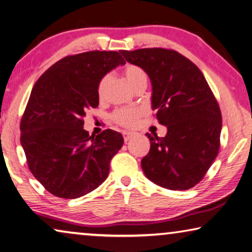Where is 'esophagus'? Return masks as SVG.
I'll return each instance as SVG.
<instances>
[{
    "label": "esophagus",
    "mask_w": 252,
    "mask_h": 252,
    "mask_svg": "<svg viewBox=\"0 0 252 252\" xmlns=\"http://www.w3.org/2000/svg\"><path fill=\"white\" fill-rule=\"evenodd\" d=\"M135 135H136V133H135V131H127V130H125V131H123V136H124V141H125V142H127V141H129V139H130V138H133Z\"/></svg>",
    "instance_id": "34e87169"
}]
</instances>
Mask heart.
Wrapping results in <instances>:
<instances>
[{"label": "heart", "mask_w": 252, "mask_h": 252, "mask_svg": "<svg viewBox=\"0 0 252 252\" xmlns=\"http://www.w3.org/2000/svg\"><path fill=\"white\" fill-rule=\"evenodd\" d=\"M124 78L127 81V84L129 85L130 88H134L136 85L139 84L142 81H146V73L144 72L142 68L137 67V65H128L124 70ZM107 84H108V77H104L100 80L98 85V96L99 98L104 97L106 93ZM142 110L136 109V108H119L114 111L113 119L117 124L122 126L131 127L134 126L136 122H137L138 117L141 116Z\"/></svg>", "instance_id": "heart-1"}]
</instances>
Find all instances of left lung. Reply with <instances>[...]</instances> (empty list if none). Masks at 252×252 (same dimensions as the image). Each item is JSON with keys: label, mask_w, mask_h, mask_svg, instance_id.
<instances>
[{"label": "left lung", "mask_w": 252, "mask_h": 252, "mask_svg": "<svg viewBox=\"0 0 252 252\" xmlns=\"http://www.w3.org/2000/svg\"><path fill=\"white\" fill-rule=\"evenodd\" d=\"M152 82V109L166 126L165 137L146 134L151 150L144 174L168 189H188L203 179L220 147L222 117L203 73L188 58L163 48L121 51Z\"/></svg>", "instance_id": "8db88e82"}]
</instances>
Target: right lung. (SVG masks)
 Here are the masks:
<instances>
[{"mask_svg":"<svg viewBox=\"0 0 252 252\" xmlns=\"http://www.w3.org/2000/svg\"><path fill=\"white\" fill-rule=\"evenodd\" d=\"M125 63L116 51L84 52L59 60L35 82L20 139L31 173L53 195L77 199L108 176L123 136L113 129L90 136L84 117L98 107L100 80Z\"/></svg>","mask_w":252,"mask_h":252,"instance_id":"1","label":"right lung"}]
</instances>
